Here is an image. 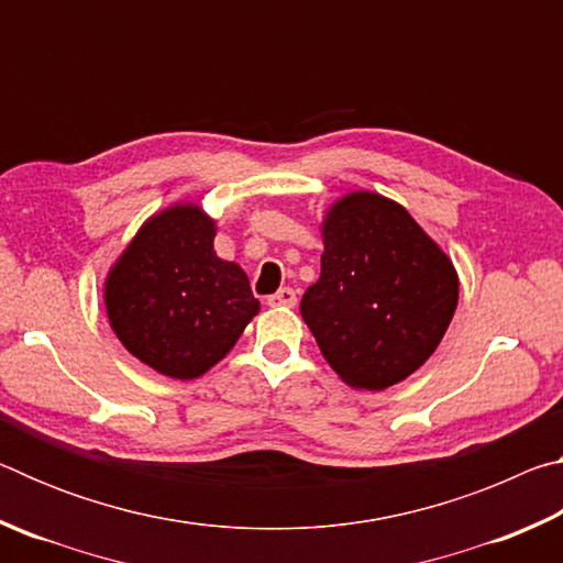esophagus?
I'll list each match as a JSON object with an SVG mask.
<instances>
[{
    "instance_id": "34e87169",
    "label": "esophagus",
    "mask_w": 563,
    "mask_h": 563,
    "mask_svg": "<svg viewBox=\"0 0 563 563\" xmlns=\"http://www.w3.org/2000/svg\"><path fill=\"white\" fill-rule=\"evenodd\" d=\"M295 302H298V295H295L292 288H280L268 298L271 308H295Z\"/></svg>"
}]
</instances>
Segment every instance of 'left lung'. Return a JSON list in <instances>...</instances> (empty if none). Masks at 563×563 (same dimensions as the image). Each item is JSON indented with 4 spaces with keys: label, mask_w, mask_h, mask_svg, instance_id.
Segmentation results:
<instances>
[{
    "label": "left lung",
    "mask_w": 563,
    "mask_h": 563,
    "mask_svg": "<svg viewBox=\"0 0 563 563\" xmlns=\"http://www.w3.org/2000/svg\"><path fill=\"white\" fill-rule=\"evenodd\" d=\"M322 243L320 278L300 300L322 357L350 387L402 383L450 328L460 298L452 261L402 206L369 190L332 203Z\"/></svg>",
    "instance_id": "1"
}]
</instances>
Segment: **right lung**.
Here are the masks:
<instances>
[{
    "label": "right lung",
    "mask_w": 563,
    "mask_h": 563,
    "mask_svg": "<svg viewBox=\"0 0 563 563\" xmlns=\"http://www.w3.org/2000/svg\"><path fill=\"white\" fill-rule=\"evenodd\" d=\"M216 221L194 203L151 216L113 263L103 302L133 357L174 379L221 362L258 316L247 275L213 251Z\"/></svg>",
    "instance_id": "obj_1"
}]
</instances>
